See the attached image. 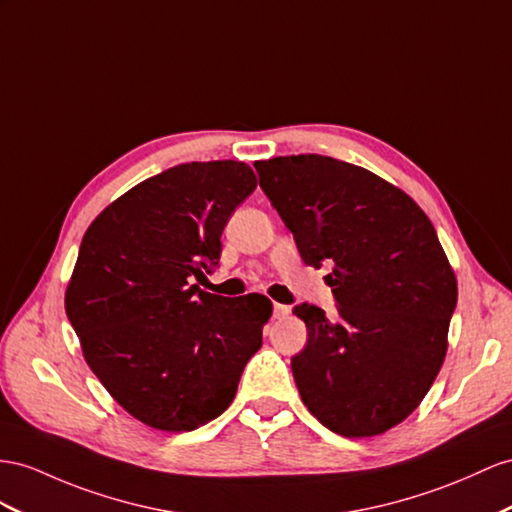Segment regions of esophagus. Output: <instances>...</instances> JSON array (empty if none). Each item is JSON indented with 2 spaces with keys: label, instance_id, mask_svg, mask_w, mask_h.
Listing matches in <instances>:
<instances>
[{
  "label": "esophagus",
  "instance_id": "obj_1",
  "mask_svg": "<svg viewBox=\"0 0 512 512\" xmlns=\"http://www.w3.org/2000/svg\"><path fill=\"white\" fill-rule=\"evenodd\" d=\"M292 313V309L287 307V305H281V303H274V318L277 320H283V318H287Z\"/></svg>",
  "mask_w": 512,
  "mask_h": 512
}]
</instances>
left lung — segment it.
Here are the masks:
<instances>
[{
    "mask_svg": "<svg viewBox=\"0 0 512 512\" xmlns=\"http://www.w3.org/2000/svg\"><path fill=\"white\" fill-rule=\"evenodd\" d=\"M259 186L307 266L331 264L339 316L294 307L307 344L292 357L300 398L342 437L383 435L409 417L448 352L456 277L409 194L326 155L255 162Z\"/></svg>",
    "mask_w": 512,
    "mask_h": 512,
    "instance_id": "8db88e82",
    "label": "left lung"
}]
</instances>
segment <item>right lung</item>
<instances>
[{
  "instance_id": "add662e5",
  "label": "right lung",
  "mask_w": 512,
  "mask_h": 512,
  "mask_svg": "<svg viewBox=\"0 0 512 512\" xmlns=\"http://www.w3.org/2000/svg\"><path fill=\"white\" fill-rule=\"evenodd\" d=\"M255 188L244 162L179 164L127 190L84 233L64 309L88 368L144 426L212 422L261 348L270 298L192 285L220 259L222 229Z\"/></svg>"
}]
</instances>
